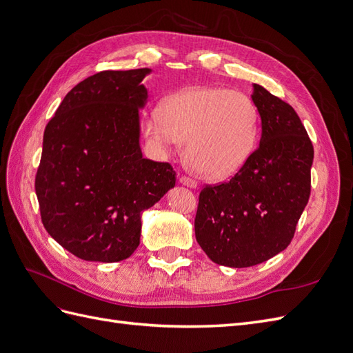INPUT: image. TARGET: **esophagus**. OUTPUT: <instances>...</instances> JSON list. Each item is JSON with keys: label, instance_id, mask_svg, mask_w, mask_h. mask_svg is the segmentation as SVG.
<instances>
[{"label": "esophagus", "instance_id": "esophagus-1", "mask_svg": "<svg viewBox=\"0 0 353 353\" xmlns=\"http://www.w3.org/2000/svg\"><path fill=\"white\" fill-rule=\"evenodd\" d=\"M179 184L181 185H185L188 188H196L197 187L196 181H193V179L188 178V176H179Z\"/></svg>", "mask_w": 353, "mask_h": 353}]
</instances>
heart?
<instances>
[{"label":"heart","mask_w":353,"mask_h":353,"mask_svg":"<svg viewBox=\"0 0 353 353\" xmlns=\"http://www.w3.org/2000/svg\"><path fill=\"white\" fill-rule=\"evenodd\" d=\"M145 137L160 153L185 143V162L209 181L236 175L252 157L259 137V112L248 94L222 87H190L166 97L145 116Z\"/></svg>","instance_id":"1"}]
</instances>
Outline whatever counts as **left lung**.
<instances>
[{
	"instance_id": "obj_1",
	"label": "left lung",
	"mask_w": 353,
	"mask_h": 353,
	"mask_svg": "<svg viewBox=\"0 0 353 353\" xmlns=\"http://www.w3.org/2000/svg\"><path fill=\"white\" fill-rule=\"evenodd\" d=\"M253 85L261 141L228 183L201 190L196 240L209 259L248 268L290 244L311 194L314 147L290 104Z\"/></svg>"
}]
</instances>
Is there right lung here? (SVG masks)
I'll return each instance as SVG.
<instances>
[{"label": "right lung", "mask_w": 353, "mask_h": 353, "mask_svg": "<svg viewBox=\"0 0 353 353\" xmlns=\"http://www.w3.org/2000/svg\"><path fill=\"white\" fill-rule=\"evenodd\" d=\"M152 69L104 70L73 87L46 126L35 179L41 219L61 248L90 262L135 252L143 212L175 187L169 163L143 157L140 110Z\"/></svg>", "instance_id": "right-lung-1"}]
</instances>
